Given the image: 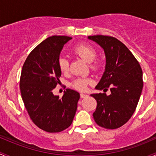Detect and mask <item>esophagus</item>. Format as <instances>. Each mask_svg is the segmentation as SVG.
<instances>
[{"mask_svg": "<svg viewBox=\"0 0 156 156\" xmlns=\"http://www.w3.org/2000/svg\"><path fill=\"white\" fill-rule=\"evenodd\" d=\"M80 97H81L82 98H86L88 97V95L86 94H83V93H81V94H80Z\"/></svg>", "mask_w": 156, "mask_h": 156, "instance_id": "1", "label": "esophagus"}]
</instances>
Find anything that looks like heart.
I'll use <instances>...</instances> for the list:
<instances>
[{
    "mask_svg": "<svg viewBox=\"0 0 156 156\" xmlns=\"http://www.w3.org/2000/svg\"><path fill=\"white\" fill-rule=\"evenodd\" d=\"M73 52L76 55L81 58L86 62L89 63L90 68L91 70H97L100 66V62L96 59L97 51L91 45L87 43H80L74 46ZM58 67L61 72L64 74H66L69 71V61L65 56H61L58 62ZM91 80L86 77H80L73 80L72 86L74 89L79 91H86L87 86L91 83Z\"/></svg>",
    "mask_w": 156,
    "mask_h": 156,
    "instance_id": "1",
    "label": "heart"
}]
</instances>
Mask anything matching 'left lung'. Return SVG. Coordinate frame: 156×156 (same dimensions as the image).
I'll list each match as a JSON object with an SVG mask.
<instances>
[{
	"mask_svg": "<svg viewBox=\"0 0 156 156\" xmlns=\"http://www.w3.org/2000/svg\"><path fill=\"white\" fill-rule=\"evenodd\" d=\"M89 39L98 43L106 55L105 71L95 89L111 91L110 95L91 94L97 101L93 117L99 126L115 129L135 111L144 86L142 69L131 51L115 37L94 35Z\"/></svg>",
	"mask_w": 156,
	"mask_h": 156,
	"instance_id": "obj_1",
	"label": "left lung"
}]
</instances>
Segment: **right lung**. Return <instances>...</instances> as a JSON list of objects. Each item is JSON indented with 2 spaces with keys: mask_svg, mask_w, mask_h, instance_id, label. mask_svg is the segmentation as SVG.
Here are the masks:
<instances>
[{
  "mask_svg": "<svg viewBox=\"0 0 156 156\" xmlns=\"http://www.w3.org/2000/svg\"><path fill=\"white\" fill-rule=\"evenodd\" d=\"M72 37L52 36L37 46L22 67L20 91L30 119L49 133L64 131L71 125L77 109L80 93L67 89L62 98L52 91L60 83L58 65L64 45Z\"/></svg>",
  "mask_w": 156,
  "mask_h": 156,
  "instance_id": "1",
  "label": "right lung"
}]
</instances>
